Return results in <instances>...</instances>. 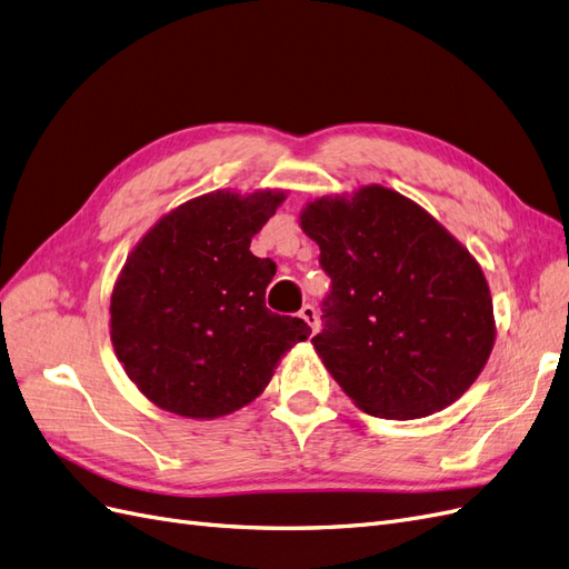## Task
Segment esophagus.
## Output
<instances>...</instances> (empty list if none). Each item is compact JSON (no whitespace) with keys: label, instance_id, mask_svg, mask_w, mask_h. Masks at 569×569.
<instances>
[{"label":"esophagus","instance_id":"1","mask_svg":"<svg viewBox=\"0 0 569 569\" xmlns=\"http://www.w3.org/2000/svg\"><path fill=\"white\" fill-rule=\"evenodd\" d=\"M299 316L308 322V327H311V330L316 332L318 330V327H320V318H318V313H316V308L311 306V303H306L303 308H301V311H299Z\"/></svg>","mask_w":569,"mask_h":569}]
</instances>
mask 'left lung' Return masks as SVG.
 Masks as SVG:
<instances>
[{
  "label": "left lung",
  "instance_id": "1",
  "mask_svg": "<svg viewBox=\"0 0 569 569\" xmlns=\"http://www.w3.org/2000/svg\"><path fill=\"white\" fill-rule=\"evenodd\" d=\"M332 280L313 347L353 403L412 420L451 406L493 349L485 272L418 203L380 184L301 213Z\"/></svg>",
  "mask_w": 569,
  "mask_h": 569
}]
</instances>
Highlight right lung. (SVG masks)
Returning a JSON list of instances; mask_svg holds the SVG:
<instances>
[{
	"mask_svg": "<svg viewBox=\"0 0 569 569\" xmlns=\"http://www.w3.org/2000/svg\"><path fill=\"white\" fill-rule=\"evenodd\" d=\"M282 192H213L182 203L130 253L111 295V341L149 401L218 418L261 393L311 327L266 308L270 258L249 251Z\"/></svg>",
	"mask_w": 569,
	"mask_h": 569,
	"instance_id": "add662e5",
	"label": "right lung"
}]
</instances>
